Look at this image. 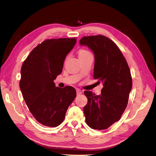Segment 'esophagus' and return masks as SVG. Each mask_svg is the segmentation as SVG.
Returning a JSON list of instances; mask_svg holds the SVG:
<instances>
[{"label":"esophagus","instance_id":"obj_1","mask_svg":"<svg viewBox=\"0 0 156 156\" xmlns=\"http://www.w3.org/2000/svg\"><path fill=\"white\" fill-rule=\"evenodd\" d=\"M76 92H77V96H79V95H81L82 94V91L80 89H77Z\"/></svg>","mask_w":156,"mask_h":156}]
</instances>
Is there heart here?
Wrapping results in <instances>:
<instances>
[{"mask_svg": "<svg viewBox=\"0 0 156 156\" xmlns=\"http://www.w3.org/2000/svg\"><path fill=\"white\" fill-rule=\"evenodd\" d=\"M90 54V52L89 51H88V50H85V49H81V50H79V51H78L79 58L87 56V55H88V54Z\"/></svg>", "mask_w": 156, "mask_h": 156, "instance_id": "b5f03b06", "label": "heart"}]
</instances>
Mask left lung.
<instances>
[{
    "label": "left lung",
    "mask_w": 156,
    "mask_h": 156,
    "mask_svg": "<svg viewBox=\"0 0 156 156\" xmlns=\"http://www.w3.org/2000/svg\"><path fill=\"white\" fill-rule=\"evenodd\" d=\"M80 44L94 54V79L103 83L100 95L85 90L88 102L83 108L87 124L104 130L121 119L127 108L132 77L127 61L114 42L102 35L83 37Z\"/></svg>",
    "instance_id": "8db88e82"
}]
</instances>
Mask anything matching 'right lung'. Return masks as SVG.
Masks as SVG:
<instances>
[{"label": "right lung", "mask_w": 156, "mask_h": 156, "mask_svg": "<svg viewBox=\"0 0 156 156\" xmlns=\"http://www.w3.org/2000/svg\"><path fill=\"white\" fill-rule=\"evenodd\" d=\"M76 42L75 38L45 40L33 49L22 64L20 87L23 99L35 119L47 127L62 123L76 96L73 87L60 88L54 83Z\"/></svg>", "instance_id": "1"}]
</instances>
